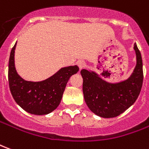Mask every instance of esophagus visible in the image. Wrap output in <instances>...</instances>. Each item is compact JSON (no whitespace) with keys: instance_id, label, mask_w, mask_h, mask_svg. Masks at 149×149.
Returning a JSON list of instances; mask_svg holds the SVG:
<instances>
[{"instance_id":"esophagus-1","label":"esophagus","mask_w":149,"mask_h":149,"mask_svg":"<svg viewBox=\"0 0 149 149\" xmlns=\"http://www.w3.org/2000/svg\"><path fill=\"white\" fill-rule=\"evenodd\" d=\"M77 64H78V66H79V69H83V67L85 66V65H86V63H85V62L84 61H83V60H80V61H79L78 63H77Z\"/></svg>"}]
</instances>
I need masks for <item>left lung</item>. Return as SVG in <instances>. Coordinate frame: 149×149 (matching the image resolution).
Segmentation results:
<instances>
[{
  "mask_svg": "<svg viewBox=\"0 0 149 149\" xmlns=\"http://www.w3.org/2000/svg\"><path fill=\"white\" fill-rule=\"evenodd\" d=\"M136 65L127 79L111 83L103 79L91 70L83 69V91L84 100L93 113L103 118L120 116L133 104L143 84V63L140 50L134 44Z\"/></svg>",
  "mask_w": 149,
  "mask_h": 149,
  "instance_id": "obj_1",
  "label": "left lung"
}]
</instances>
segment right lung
I'll return each instance as SVG.
<instances>
[{
	"label": "right lung",
	"mask_w": 149,
	"mask_h": 149,
	"mask_svg": "<svg viewBox=\"0 0 149 149\" xmlns=\"http://www.w3.org/2000/svg\"><path fill=\"white\" fill-rule=\"evenodd\" d=\"M17 42L12 48L9 61V89L13 98L22 109L33 115H47L59 105L66 83L71 75L79 71L78 66L63 67L54 75L40 82L23 79L15 68L14 53Z\"/></svg>",
	"instance_id": "add662e5"
}]
</instances>
